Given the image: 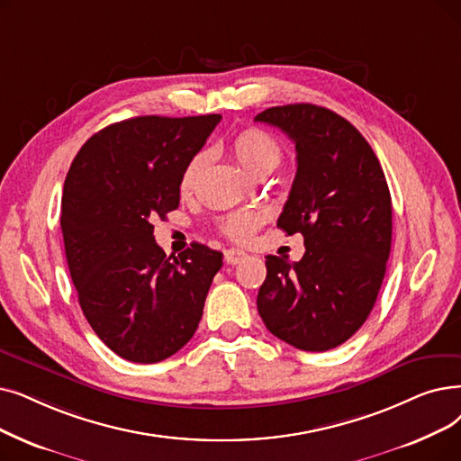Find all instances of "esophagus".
I'll use <instances>...</instances> for the list:
<instances>
[{
  "label": "esophagus",
  "mask_w": 461,
  "mask_h": 461,
  "mask_svg": "<svg viewBox=\"0 0 461 461\" xmlns=\"http://www.w3.org/2000/svg\"><path fill=\"white\" fill-rule=\"evenodd\" d=\"M245 258H247V252L241 250V249H228L224 252V259H226V264H230V266H237L239 262H243Z\"/></svg>",
  "instance_id": "34e87169"
}]
</instances>
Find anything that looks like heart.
Returning <instances> with one entry per match:
<instances>
[{
    "label": "heart",
    "instance_id": "obj_1",
    "mask_svg": "<svg viewBox=\"0 0 461 461\" xmlns=\"http://www.w3.org/2000/svg\"><path fill=\"white\" fill-rule=\"evenodd\" d=\"M231 152L239 164L245 167L254 176L264 173H271L283 159V149L276 143V139L259 128H247L239 131L231 141ZM205 152H197L186 164L181 175V192L190 194L195 186L199 173L205 166ZM262 224V214L258 212H235L224 218L222 230L228 237L245 241L252 235V231Z\"/></svg>",
    "mask_w": 461,
    "mask_h": 461
}]
</instances>
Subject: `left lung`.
Returning <instances> with one entry per match:
<instances>
[{
  "instance_id": "1",
  "label": "left lung",
  "mask_w": 461,
  "mask_h": 461,
  "mask_svg": "<svg viewBox=\"0 0 461 461\" xmlns=\"http://www.w3.org/2000/svg\"><path fill=\"white\" fill-rule=\"evenodd\" d=\"M254 120L295 145L297 171L276 226L305 239L299 262L266 258L258 312L285 343L331 350L364 326L386 273L392 197L384 171L364 135L326 107H271Z\"/></svg>"
}]
</instances>
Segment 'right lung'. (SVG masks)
<instances>
[{
	"label": "right lung",
	"mask_w": 461,
	"mask_h": 461,
	"mask_svg": "<svg viewBox=\"0 0 461 461\" xmlns=\"http://www.w3.org/2000/svg\"><path fill=\"white\" fill-rule=\"evenodd\" d=\"M205 116H135L92 135L62 195L66 258L78 303L120 357L156 364L197 330L222 252L194 243L167 258L152 220L178 207L181 175L220 122Z\"/></svg>",
	"instance_id": "right-lung-1"
}]
</instances>
